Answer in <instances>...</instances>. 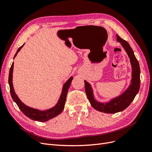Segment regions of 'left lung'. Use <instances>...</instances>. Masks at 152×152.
Returning a JSON list of instances; mask_svg holds the SVG:
<instances>
[{
    "label": "left lung",
    "mask_w": 152,
    "mask_h": 152,
    "mask_svg": "<svg viewBox=\"0 0 152 152\" xmlns=\"http://www.w3.org/2000/svg\"><path fill=\"white\" fill-rule=\"evenodd\" d=\"M116 37L117 40L121 44L130 58L132 66L131 84L122 94L112 99L108 103H103L95 100L91 85L86 80H84L86 93L92 107L98 111L107 113H117L127 108L134 100L140 87V68L138 61L137 60L133 50L127 41L121 38L117 34Z\"/></svg>",
    "instance_id": "left-lung-1"
}]
</instances>
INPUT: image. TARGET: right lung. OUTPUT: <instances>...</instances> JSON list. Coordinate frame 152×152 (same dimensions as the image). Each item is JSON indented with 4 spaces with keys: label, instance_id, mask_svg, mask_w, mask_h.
Returning <instances> with one entry per match:
<instances>
[{
    "label": "right lung",
    "instance_id": "obj_1",
    "mask_svg": "<svg viewBox=\"0 0 152 152\" xmlns=\"http://www.w3.org/2000/svg\"><path fill=\"white\" fill-rule=\"evenodd\" d=\"M24 44L18 49L16 53L15 54V56H14V58L16 57L18 53L20 51V49L24 45ZM13 66L14 63H12L10 70V74H9V84H10V93L13 101L16 103L18 107H19V108L20 109L21 111L23 113V114H25L26 117H28V118L31 119V120L37 121L39 122H46L50 120V119L58 116L59 114H60L63 112L64 107H65V103L66 102V95L68 93V89L70 86L72 80L73 79L72 77H71L70 79L66 81V83L63 85L62 93L57 104L55 105L53 108H51L49 110H45V111H41V110L32 108L28 107V106L25 105L24 103H23L21 102L19 98H18V96L16 94L12 85Z\"/></svg>",
    "mask_w": 152,
    "mask_h": 152
}]
</instances>
